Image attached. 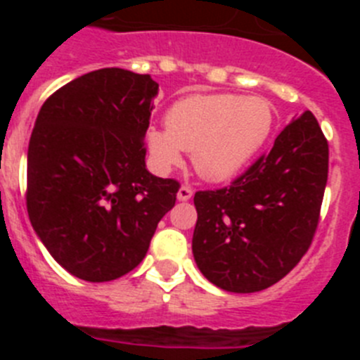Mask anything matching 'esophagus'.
<instances>
[{
  "label": "esophagus",
  "instance_id": "esophagus-1",
  "mask_svg": "<svg viewBox=\"0 0 360 360\" xmlns=\"http://www.w3.org/2000/svg\"><path fill=\"white\" fill-rule=\"evenodd\" d=\"M191 196H193V189H191L189 186H182L178 189V200H180V202H187Z\"/></svg>",
  "mask_w": 360,
  "mask_h": 360
}]
</instances>
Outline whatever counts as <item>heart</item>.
Instances as JSON below:
<instances>
[{"mask_svg": "<svg viewBox=\"0 0 360 360\" xmlns=\"http://www.w3.org/2000/svg\"><path fill=\"white\" fill-rule=\"evenodd\" d=\"M165 126L146 133L149 157L158 171H171L182 164V151H191L198 176L225 182L263 148L274 126V110L254 95L195 94L167 110Z\"/></svg>", "mask_w": 360, "mask_h": 360, "instance_id": "b5f03b06", "label": "heart"}]
</instances>
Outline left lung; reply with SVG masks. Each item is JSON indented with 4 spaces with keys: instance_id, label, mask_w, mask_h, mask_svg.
Listing matches in <instances>:
<instances>
[{
    "instance_id": "1",
    "label": "left lung",
    "mask_w": 360,
    "mask_h": 360,
    "mask_svg": "<svg viewBox=\"0 0 360 360\" xmlns=\"http://www.w3.org/2000/svg\"><path fill=\"white\" fill-rule=\"evenodd\" d=\"M328 180V142L311 111L231 186L198 191L193 254L212 285L236 294L272 287L307 254Z\"/></svg>"
}]
</instances>
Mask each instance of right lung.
I'll use <instances>...</instances> for the list:
<instances>
[{
    "mask_svg": "<svg viewBox=\"0 0 360 360\" xmlns=\"http://www.w3.org/2000/svg\"><path fill=\"white\" fill-rule=\"evenodd\" d=\"M158 84L103 68L50 95L28 144L27 211L70 274L103 283L144 259L180 184L146 169L144 136Z\"/></svg>",
    "mask_w": 360,
    "mask_h": 360,
    "instance_id": "1",
    "label": "right lung"
}]
</instances>
